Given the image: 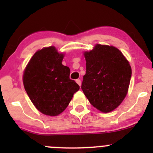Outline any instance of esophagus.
<instances>
[{"label":"esophagus","mask_w":153,"mask_h":153,"mask_svg":"<svg viewBox=\"0 0 153 153\" xmlns=\"http://www.w3.org/2000/svg\"><path fill=\"white\" fill-rule=\"evenodd\" d=\"M76 83L78 84V85L81 86V80H80V79H77V80H76Z\"/></svg>","instance_id":"34e87169"}]
</instances>
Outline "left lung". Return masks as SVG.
<instances>
[{"label":"left lung","instance_id":"left-lung-1","mask_svg":"<svg viewBox=\"0 0 153 153\" xmlns=\"http://www.w3.org/2000/svg\"><path fill=\"white\" fill-rule=\"evenodd\" d=\"M86 72L81 89L89 103L107 113L116 109L128 92L132 69L126 57L113 46L95 44L84 52Z\"/></svg>","mask_w":153,"mask_h":153}]
</instances>
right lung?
Segmentation results:
<instances>
[{
    "instance_id": "add662e5",
    "label": "right lung",
    "mask_w": 153,
    "mask_h": 153,
    "mask_svg": "<svg viewBox=\"0 0 153 153\" xmlns=\"http://www.w3.org/2000/svg\"><path fill=\"white\" fill-rule=\"evenodd\" d=\"M65 54L53 46L37 51L24 69L23 83L31 101L49 116L62 113L80 86L69 78L70 69L62 64Z\"/></svg>"
}]
</instances>
